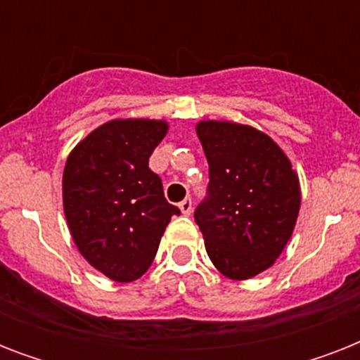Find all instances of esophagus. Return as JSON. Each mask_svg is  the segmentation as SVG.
<instances>
[{"instance_id": "34e87169", "label": "esophagus", "mask_w": 360, "mask_h": 360, "mask_svg": "<svg viewBox=\"0 0 360 360\" xmlns=\"http://www.w3.org/2000/svg\"><path fill=\"white\" fill-rule=\"evenodd\" d=\"M179 209H181V213L188 217V214L192 213V200H191V198H185V200L179 203Z\"/></svg>"}]
</instances>
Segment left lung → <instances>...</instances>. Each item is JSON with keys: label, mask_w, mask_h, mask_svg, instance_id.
I'll return each instance as SVG.
<instances>
[{"label": "left lung", "mask_w": 360, "mask_h": 360, "mask_svg": "<svg viewBox=\"0 0 360 360\" xmlns=\"http://www.w3.org/2000/svg\"><path fill=\"white\" fill-rule=\"evenodd\" d=\"M209 162V196L194 220L209 259L231 280L273 267L291 239L301 207L299 175L276 141L250 124H196Z\"/></svg>", "instance_id": "obj_1"}]
</instances>
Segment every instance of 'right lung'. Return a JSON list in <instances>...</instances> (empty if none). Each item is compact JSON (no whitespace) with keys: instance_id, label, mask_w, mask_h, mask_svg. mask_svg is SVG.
Segmentation results:
<instances>
[{"instance_id":"right-lung-1","label":"right lung","mask_w":360,"mask_h":360,"mask_svg":"<svg viewBox=\"0 0 360 360\" xmlns=\"http://www.w3.org/2000/svg\"><path fill=\"white\" fill-rule=\"evenodd\" d=\"M168 132L164 120H112L69 153L63 211L76 248L114 282H134L151 267L179 209L166 202L149 157Z\"/></svg>"}]
</instances>
